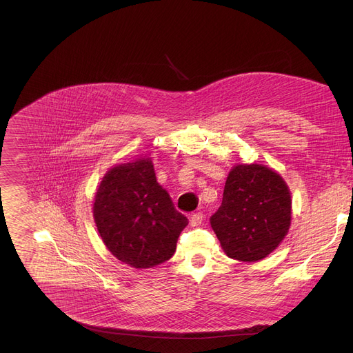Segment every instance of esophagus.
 Returning <instances> with one entry per match:
<instances>
[{
  "label": "esophagus",
  "mask_w": 353,
  "mask_h": 353,
  "mask_svg": "<svg viewBox=\"0 0 353 353\" xmlns=\"http://www.w3.org/2000/svg\"><path fill=\"white\" fill-rule=\"evenodd\" d=\"M203 221H204V215L201 214V212H195V214L190 215L191 226H199L201 223H203Z\"/></svg>",
  "instance_id": "esophagus-1"
}]
</instances>
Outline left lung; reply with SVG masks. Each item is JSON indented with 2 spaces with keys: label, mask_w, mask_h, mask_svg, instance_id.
I'll return each instance as SVG.
<instances>
[{
  "label": "left lung",
  "mask_w": 353,
  "mask_h": 353,
  "mask_svg": "<svg viewBox=\"0 0 353 353\" xmlns=\"http://www.w3.org/2000/svg\"><path fill=\"white\" fill-rule=\"evenodd\" d=\"M292 199L283 179L257 163L234 166L225 183L211 226L228 257L244 263L265 259L290 226Z\"/></svg>",
  "instance_id": "obj_1"
}]
</instances>
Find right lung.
I'll use <instances>...</instances> for the list:
<instances>
[{
	"label": "right lung",
	"instance_id": "add662e5",
	"mask_svg": "<svg viewBox=\"0 0 353 353\" xmlns=\"http://www.w3.org/2000/svg\"><path fill=\"white\" fill-rule=\"evenodd\" d=\"M93 216L110 253L134 268L168 261L188 223L157 181L149 158L114 166L105 174L94 195Z\"/></svg>",
	"mask_w": 353,
	"mask_h": 353
}]
</instances>
